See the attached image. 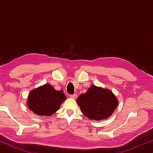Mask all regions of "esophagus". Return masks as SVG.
<instances>
[{
  "instance_id": "1",
  "label": "esophagus",
  "mask_w": 153,
  "mask_h": 153,
  "mask_svg": "<svg viewBox=\"0 0 153 153\" xmlns=\"http://www.w3.org/2000/svg\"><path fill=\"white\" fill-rule=\"evenodd\" d=\"M69 97H70L71 98H77V94H70V95H69Z\"/></svg>"
}]
</instances>
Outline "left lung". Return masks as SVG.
I'll return each mask as SVG.
<instances>
[{"label":"left lung","mask_w":153,"mask_h":153,"mask_svg":"<svg viewBox=\"0 0 153 153\" xmlns=\"http://www.w3.org/2000/svg\"><path fill=\"white\" fill-rule=\"evenodd\" d=\"M82 112L90 120H101L109 117L117 107V98L108 89L92 86L77 98Z\"/></svg>","instance_id":"obj_1"}]
</instances>
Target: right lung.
<instances>
[{"label":"right lung","mask_w":153,"mask_h":153,"mask_svg":"<svg viewBox=\"0 0 153 153\" xmlns=\"http://www.w3.org/2000/svg\"><path fill=\"white\" fill-rule=\"evenodd\" d=\"M66 99L63 90L58 91L50 84H45L30 92L27 104L38 115L50 116L57 111Z\"/></svg>","instance_id":"right-lung-1"}]
</instances>
